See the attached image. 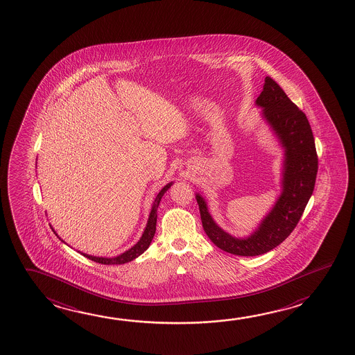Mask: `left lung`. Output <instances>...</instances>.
I'll return each mask as SVG.
<instances>
[{
	"instance_id": "1",
	"label": "left lung",
	"mask_w": 355,
	"mask_h": 355,
	"mask_svg": "<svg viewBox=\"0 0 355 355\" xmlns=\"http://www.w3.org/2000/svg\"><path fill=\"white\" fill-rule=\"evenodd\" d=\"M255 103L263 109L261 116L284 148L282 193L274 207L250 235L236 238L214 221L207 200L196 193L202 227L209 239L221 250L240 257L270 252L291 235L314 191L318 173L314 136L303 111L269 76L265 78Z\"/></svg>"
}]
</instances>
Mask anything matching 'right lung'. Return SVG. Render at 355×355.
<instances>
[{
	"label": "right lung",
	"instance_id": "add662e5",
	"mask_svg": "<svg viewBox=\"0 0 355 355\" xmlns=\"http://www.w3.org/2000/svg\"><path fill=\"white\" fill-rule=\"evenodd\" d=\"M173 184H174L173 181H171V182H168V185H165V187H162V190L159 191V193L156 195L154 202H153L151 211H150V215H148V224H146V227H145V230L142 232L141 238H140V240L136 243L135 245L132 246V248H130L129 250H126V252H123V254L117 255L115 258L92 257V255H89V254H85V252H80V254H83L85 258L90 259L92 261H96L98 264L105 265L125 264V263H129L131 260H134V259L137 258V257H140L142 252H145V250H148V246H150L151 241H153L155 232H156L157 207H159V204H160V201H162V198L164 196V193L168 191V189H170V187H171ZM52 232L56 234V232L53 230V227H52ZM56 235H58V234H56ZM62 241H64V240H62Z\"/></svg>",
	"mask_w": 355,
	"mask_h": 355
}]
</instances>
